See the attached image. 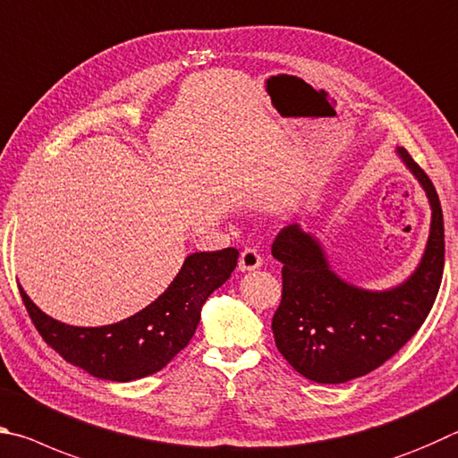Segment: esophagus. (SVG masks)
Returning a JSON list of instances; mask_svg holds the SVG:
<instances>
[{
  "instance_id": "1",
  "label": "esophagus",
  "mask_w": 458,
  "mask_h": 458,
  "mask_svg": "<svg viewBox=\"0 0 458 458\" xmlns=\"http://www.w3.org/2000/svg\"><path fill=\"white\" fill-rule=\"evenodd\" d=\"M261 266H263V258L258 250H253V247H245L242 255H239V269L242 271H253V269H259Z\"/></svg>"
}]
</instances>
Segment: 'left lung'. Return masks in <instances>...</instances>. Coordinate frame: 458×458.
<instances>
[{"label":"left lung","instance_id":"left-lung-1","mask_svg":"<svg viewBox=\"0 0 458 458\" xmlns=\"http://www.w3.org/2000/svg\"><path fill=\"white\" fill-rule=\"evenodd\" d=\"M398 155L427 191L432 208L427 250L403 285L368 292L346 284L300 225H287L271 245V255L284 263L282 303L271 330L282 356L308 380L342 384L376 370L419 332L437 300L445 269L443 208L428 174L406 148Z\"/></svg>","mask_w":458,"mask_h":458}]
</instances>
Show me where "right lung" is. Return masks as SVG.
I'll use <instances>...</instances> for the list:
<instances>
[{"label":"right lung","mask_w":458,"mask_h":458,"mask_svg":"<svg viewBox=\"0 0 458 458\" xmlns=\"http://www.w3.org/2000/svg\"><path fill=\"white\" fill-rule=\"evenodd\" d=\"M239 251H200L184 259L163 295L139 314L102 327H76L46 316L20 287L23 306L47 346L66 362L102 380L131 382L171 362L195 334L200 308L227 282Z\"/></svg>","instance_id":"right-lung-1"}]
</instances>
